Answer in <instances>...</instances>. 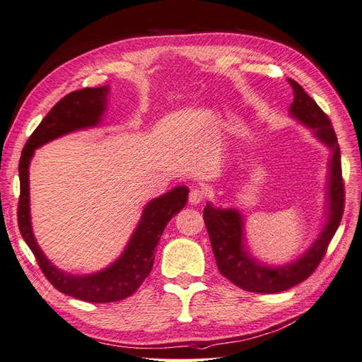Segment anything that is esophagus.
I'll return each instance as SVG.
<instances>
[{
	"label": "esophagus",
	"mask_w": 362,
	"mask_h": 362,
	"mask_svg": "<svg viewBox=\"0 0 362 362\" xmlns=\"http://www.w3.org/2000/svg\"><path fill=\"white\" fill-rule=\"evenodd\" d=\"M204 198H205V194H204V192H202L201 189H198V187H193V189L190 190V194H189V202H190L192 205H198V204H201V202L204 201Z\"/></svg>",
	"instance_id": "1"
}]
</instances>
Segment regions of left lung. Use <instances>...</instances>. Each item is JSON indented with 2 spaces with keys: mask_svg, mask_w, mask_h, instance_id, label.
Masks as SVG:
<instances>
[{
  "mask_svg": "<svg viewBox=\"0 0 362 362\" xmlns=\"http://www.w3.org/2000/svg\"><path fill=\"white\" fill-rule=\"evenodd\" d=\"M294 100L290 115L298 122L310 128L325 146L331 149L326 180V222L315 242L294 261L284 266H269L250 255L245 237V218L237 208H217L206 202L204 221L217 267L222 275L237 287L252 293L286 291L305 281L320 264L344 211V185L341 177V156L329 117L310 98L302 86L288 78Z\"/></svg>",
  "mask_w": 362,
  "mask_h": 362,
  "instance_id": "left-lung-1",
  "label": "left lung"
}]
</instances>
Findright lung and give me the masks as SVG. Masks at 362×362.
Segmentation results:
<instances>
[{"label":"right lung","mask_w":362,"mask_h":362,"mask_svg":"<svg viewBox=\"0 0 362 362\" xmlns=\"http://www.w3.org/2000/svg\"><path fill=\"white\" fill-rule=\"evenodd\" d=\"M110 87H86L75 90L60 100L43 117L25 144L19 160L21 196L18 206V225L25 243L35 254L43 275L59 291L75 299L93 303L117 302L133 294L146 279L154 264V252L158 240L170 218L187 204L189 189L178 185L170 192L148 202L131 235L127 247L110 266L90 275H71L60 270L43 254L33 234L30 214V182L28 169L35 151L48 141L74 131L93 128L101 122L107 108Z\"/></svg>","instance_id":"obj_1"}]
</instances>
